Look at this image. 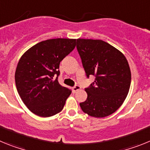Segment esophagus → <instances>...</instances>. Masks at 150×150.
Instances as JSON below:
<instances>
[{"instance_id": "obj_1", "label": "esophagus", "mask_w": 150, "mask_h": 150, "mask_svg": "<svg viewBox=\"0 0 150 150\" xmlns=\"http://www.w3.org/2000/svg\"><path fill=\"white\" fill-rule=\"evenodd\" d=\"M81 89V87L79 86H78V85H76L75 86L73 87V91H74V92H76L77 91H79V90Z\"/></svg>"}]
</instances>
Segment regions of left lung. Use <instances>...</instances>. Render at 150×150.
<instances>
[{
    "mask_svg": "<svg viewBox=\"0 0 150 150\" xmlns=\"http://www.w3.org/2000/svg\"><path fill=\"white\" fill-rule=\"evenodd\" d=\"M76 48L86 76H95V82L85 89L88 96L79 104L82 110L95 118L112 114L123 104L131 86L126 58L101 40L77 39Z\"/></svg>",
    "mask_w": 150,
    "mask_h": 150,
    "instance_id": "8db88e82",
    "label": "left lung"
}]
</instances>
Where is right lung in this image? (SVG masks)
<instances>
[{"label":"right lung","mask_w":150,"mask_h":150,"mask_svg":"<svg viewBox=\"0 0 150 150\" xmlns=\"http://www.w3.org/2000/svg\"><path fill=\"white\" fill-rule=\"evenodd\" d=\"M76 39L42 41L22 55L15 73L16 86L23 103L41 117L60 112L71 91L58 81L59 64L76 46ZM57 75L56 79L54 76Z\"/></svg>","instance_id":"1"}]
</instances>
